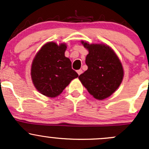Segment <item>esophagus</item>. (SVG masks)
I'll return each mask as SVG.
<instances>
[{"mask_svg":"<svg viewBox=\"0 0 149 149\" xmlns=\"http://www.w3.org/2000/svg\"><path fill=\"white\" fill-rule=\"evenodd\" d=\"M82 73H83V70H82L81 69H79V70H77V73H78V74H79V75H81Z\"/></svg>","mask_w":149,"mask_h":149,"instance_id":"1","label":"esophagus"}]
</instances>
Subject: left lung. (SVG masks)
Instances as JSON below:
<instances>
[{
  "label": "left lung",
  "instance_id": "left-lung-1",
  "mask_svg": "<svg viewBox=\"0 0 149 149\" xmlns=\"http://www.w3.org/2000/svg\"><path fill=\"white\" fill-rule=\"evenodd\" d=\"M88 50L86 58L88 69L79 76L87 91L97 100H102L112 95L120 85L124 71L123 65L109 46L88 44L81 41Z\"/></svg>",
  "mask_w": 149,
  "mask_h": 149
}]
</instances>
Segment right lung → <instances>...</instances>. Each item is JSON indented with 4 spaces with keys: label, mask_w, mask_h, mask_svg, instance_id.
<instances>
[{
    "label": "right lung",
    "mask_w": 149,
    "mask_h": 149,
    "mask_svg": "<svg viewBox=\"0 0 149 149\" xmlns=\"http://www.w3.org/2000/svg\"><path fill=\"white\" fill-rule=\"evenodd\" d=\"M65 44L49 42L39 50L32 61L31 77L34 86L46 97L60 95L73 79L79 76L65 56Z\"/></svg>",
    "instance_id": "1"
}]
</instances>
